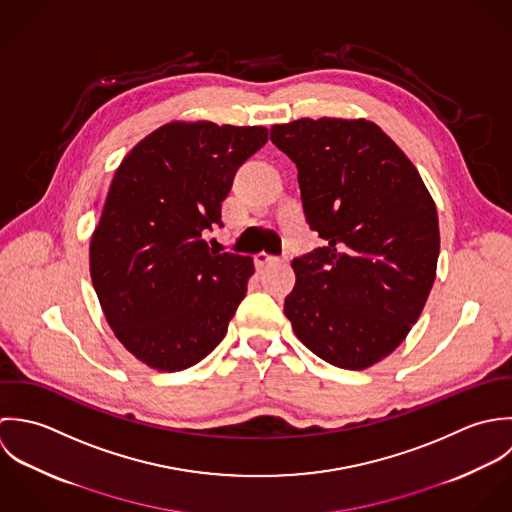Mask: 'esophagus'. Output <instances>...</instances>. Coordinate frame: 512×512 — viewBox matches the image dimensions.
I'll return each mask as SVG.
<instances>
[{
  "instance_id": "esophagus-1",
  "label": "esophagus",
  "mask_w": 512,
  "mask_h": 512,
  "mask_svg": "<svg viewBox=\"0 0 512 512\" xmlns=\"http://www.w3.org/2000/svg\"><path fill=\"white\" fill-rule=\"evenodd\" d=\"M273 263H287V259H277V257H271V255H265V253H259L255 255V267L257 269H265Z\"/></svg>"
}]
</instances>
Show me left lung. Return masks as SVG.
Wrapping results in <instances>:
<instances>
[{
	"label": "left lung",
	"instance_id": "left-lung-1",
	"mask_svg": "<svg viewBox=\"0 0 512 512\" xmlns=\"http://www.w3.org/2000/svg\"><path fill=\"white\" fill-rule=\"evenodd\" d=\"M299 170L305 217L324 239L293 259L285 314L318 358L364 370L408 336L435 281L439 221L408 156L370 120L299 118L271 128Z\"/></svg>",
	"mask_w": 512,
	"mask_h": 512
}]
</instances>
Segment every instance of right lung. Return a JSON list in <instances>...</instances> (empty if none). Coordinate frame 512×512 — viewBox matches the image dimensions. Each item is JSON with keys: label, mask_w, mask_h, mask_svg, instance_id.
<instances>
[{"label": "right lung", "mask_w": 512, "mask_h": 512, "mask_svg": "<svg viewBox=\"0 0 512 512\" xmlns=\"http://www.w3.org/2000/svg\"><path fill=\"white\" fill-rule=\"evenodd\" d=\"M265 142L263 126L170 122L118 166L91 239V279L116 338L146 366L186 370L223 340L255 267L202 235L221 225L237 168Z\"/></svg>", "instance_id": "add662e5"}]
</instances>
